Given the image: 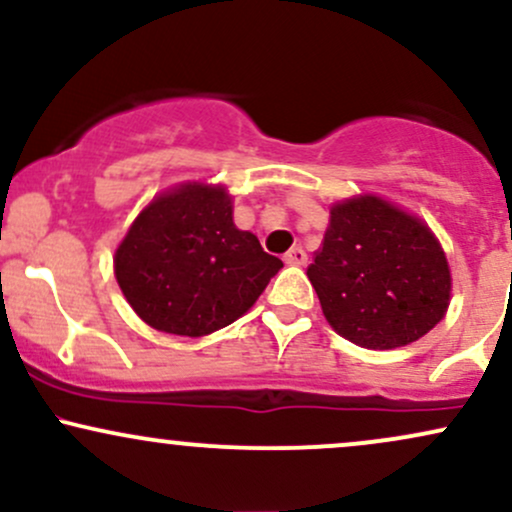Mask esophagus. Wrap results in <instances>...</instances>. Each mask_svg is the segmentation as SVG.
Listing matches in <instances>:
<instances>
[{
    "mask_svg": "<svg viewBox=\"0 0 512 512\" xmlns=\"http://www.w3.org/2000/svg\"><path fill=\"white\" fill-rule=\"evenodd\" d=\"M305 260H308V255H305L303 248H291L284 255V262L286 264H305Z\"/></svg>",
    "mask_w": 512,
    "mask_h": 512,
    "instance_id": "34e87169",
    "label": "esophagus"
}]
</instances>
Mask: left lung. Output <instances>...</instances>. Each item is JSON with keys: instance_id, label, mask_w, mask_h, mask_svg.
Returning a JSON list of instances; mask_svg holds the SVG:
<instances>
[{"instance_id": "left-lung-1", "label": "left lung", "mask_w": 512, "mask_h": 512, "mask_svg": "<svg viewBox=\"0 0 512 512\" xmlns=\"http://www.w3.org/2000/svg\"><path fill=\"white\" fill-rule=\"evenodd\" d=\"M330 214L308 267L327 322L366 349H397L431 332L448 310L450 269L428 226L370 195Z\"/></svg>"}]
</instances>
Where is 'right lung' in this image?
Returning a JSON list of instances; mask_svg holds the SVG:
<instances>
[{"mask_svg": "<svg viewBox=\"0 0 512 512\" xmlns=\"http://www.w3.org/2000/svg\"><path fill=\"white\" fill-rule=\"evenodd\" d=\"M284 267L233 223L223 187L182 185L156 197L115 252V276L146 325L204 337L236 322Z\"/></svg>", "mask_w": 512, "mask_h": 512, "instance_id": "add662e5", "label": "right lung"}]
</instances>
